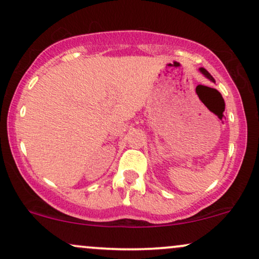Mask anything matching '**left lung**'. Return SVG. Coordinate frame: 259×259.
I'll list each match as a JSON object with an SVG mask.
<instances>
[{
	"label": "left lung",
	"instance_id": "8db88e82",
	"mask_svg": "<svg viewBox=\"0 0 259 259\" xmlns=\"http://www.w3.org/2000/svg\"><path fill=\"white\" fill-rule=\"evenodd\" d=\"M200 72H201L202 74H203V75H204V76H206V78H207V79H209V80H210V81L215 82V80H214V78H213V76H212V75H210V74H209V73H208V72H207V70H206V69H204V68H200Z\"/></svg>",
	"mask_w": 259,
	"mask_h": 259
}]
</instances>
